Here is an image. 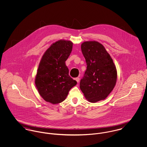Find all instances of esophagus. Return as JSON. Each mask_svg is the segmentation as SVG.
<instances>
[{
	"mask_svg": "<svg viewBox=\"0 0 147 147\" xmlns=\"http://www.w3.org/2000/svg\"><path fill=\"white\" fill-rule=\"evenodd\" d=\"M75 80H76V81L78 83H79V81H80V78H75Z\"/></svg>",
	"mask_w": 147,
	"mask_h": 147,
	"instance_id": "1",
	"label": "esophagus"
}]
</instances>
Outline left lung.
I'll list each match as a JSON object with an SVG mask.
<instances>
[{
	"label": "left lung",
	"instance_id": "8db88e82",
	"mask_svg": "<svg viewBox=\"0 0 147 147\" xmlns=\"http://www.w3.org/2000/svg\"><path fill=\"white\" fill-rule=\"evenodd\" d=\"M86 69L80 82L86 99L93 103L105 99L114 89L117 78L115 64L104 46L97 41L81 45Z\"/></svg>",
	"mask_w": 147,
	"mask_h": 147
}]
</instances>
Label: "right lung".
Masks as SVG:
<instances>
[{
    "instance_id": "add662e5",
    "label": "right lung",
    "mask_w": 147,
    "mask_h": 147,
    "mask_svg": "<svg viewBox=\"0 0 147 147\" xmlns=\"http://www.w3.org/2000/svg\"><path fill=\"white\" fill-rule=\"evenodd\" d=\"M73 43L59 40L53 43L42 56L35 79L41 96L53 104L62 102L69 90L77 84L69 76L65 62L72 50Z\"/></svg>"
}]
</instances>
